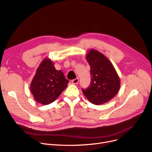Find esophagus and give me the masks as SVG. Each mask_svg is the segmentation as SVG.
I'll return each instance as SVG.
<instances>
[{"label": "esophagus", "mask_w": 152, "mask_h": 152, "mask_svg": "<svg viewBox=\"0 0 152 152\" xmlns=\"http://www.w3.org/2000/svg\"><path fill=\"white\" fill-rule=\"evenodd\" d=\"M71 82H72V84L76 85V84H77L78 82H79V79H78V78H76V79H75V80H72L71 81Z\"/></svg>", "instance_id": "1"}]
</instances>
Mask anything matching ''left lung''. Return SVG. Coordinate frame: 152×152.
Listing matches in <instances>:
<instances>
[{"label": "left lung", "mask_w": 152, "mask_h": 152, "mask_svg": "<svg viewBox=\"0 0 152 152\" xmlns=\"http://www.w3.org/2000/svg\"><path fill=\"white\" fill-rule=\"evenodd\" d=\"M90 66L91 83L81 88L85 96L95 105H100L112 99L118 92L120 80L113 65L105 56L95 50L86 55Z\"/></svg>", "instance_id": "8db88e82"}]
</instances>
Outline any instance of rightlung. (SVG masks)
I'll list each match as a JSON object with an SVG mask.
<instances>
[{
	"mask_svg": "<svg viewBox=\"0 0 152 152\" xmlns=\"http://www.w3.org/2000/svg\"><path fill=\"white\" fill-rule=\"evenodd\" d=\"M68 83L63 72L56 70L52 61L46 58L38 67L30 89L37 102L48 105L55 101Z\"/></svg>",
	"mask_w": 152,
	"mask_h": 152,
	"instance_id": "obj_1",
	"label": "right lung"
}]
</instances>
